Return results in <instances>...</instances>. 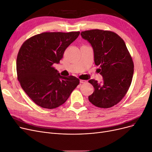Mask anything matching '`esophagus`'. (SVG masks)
Listing matches in <instances>:
<instances>
[{"instance_id": "1", "label": "esophagus", "mask_w": 152, "mask_h": 152, "mask_svg": "<svg viewBox=\"0 0 152 152\" xmlns=\"http://www.w3.org/2000/svg\"><path fill=\"white\" fill-rule=\"evenodd\" d=\"M87 81L86 80H80V83H86Z\"/></svg>"}]
</instances>
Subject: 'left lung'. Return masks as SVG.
Returning <instances> with one entry per match:
<instances>
[{
	"label": "left lung",
	"mask_w": 152,
	"mask_h": 152,
	"mask_svg": "<svg viewBox=\"0 0 152 152\" xmlns=\"http://www.w3.org/2000/svg\"><path fill=\"white\" fill-rule=\"evenodd\" d=\"M92 46L94 62L103 77L99 83L90 80L94 88L88 100L97 107L108 108L117 104L128 91L133 74V62L124 40L117 34L99 29L80 34Z\"/></svg>",
	"instance_id": "left-lung-1"
}]
</instances>
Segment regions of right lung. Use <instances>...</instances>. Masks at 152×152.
<instances>
[{"label": "right lung", "mask_w": 152, "mask_h": 152, "mask_svg": "<svg viewBox=\"0 0 152 152\" xmlns=\"http://www.w3.org/2000/svg\"><path fill=\"white\" fill-rule=\"evenodd\" d=\"M80 32H44L33 36L21 46L16 68L22 89L37 105L57 108L66 102L79 84L75 77H63L53 67Z\"/></svg>", "instance_id": "right-lung-1"}]
</instances>
